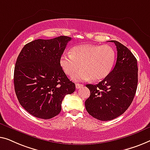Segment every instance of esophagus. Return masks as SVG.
<instances>
[{
	"instance_id": "esophagus-1",
	"label": "esophagus",
	"mask_w": 150,
	"mask_h": 150,
	"mask_svg": "<svg viewBox=\"0 0 150 150\" xmlns=\"http://www.w3.org/2000/svg\"><path fill=\"white\" fill-rule=\"evenodd\" d=\"M83 86V84H79V83H76L75 84V87L77 89H79V88H82Z\"/></svg>"
}]
</instances>
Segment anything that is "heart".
I'll list each match as a JSON object with an SVG mask.
<instances>
[{
    "instance_id": "1",
    "label": "heart",
    "mask_w": 150,
    "mask_h": 150,
    "mask_svg": "<svg viewBox=\"0 0 150 150\" xmlns=\"http://www.w3.org/2000/svg\"><path fill=\"white\" fill-rule=\"evenodd\" d=\"M115 62V52L108 45H80L73 47L71 54L64 53L60 58V64L67 75L73 76L75 81H99L112 71Z\"/></svg>"
}]
</instances>
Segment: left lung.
Segmentation results:
<instances>
[{
	"instance_id": "left-lung-1",
	"label": "left lung",
	"mask_w": 150,
	"mask_h": 150,
	"mask_svg": "<svg viewBox=\"0 0 150 150\" xmlns=\"http://www.w3.org/2000/svg\"><path fill=\"white\" fill-rule=\"evenodd\" d=\"M117 48L115 67L96 85L87 84L90 96L85 101L86 111L101 121L115 119L125 112L133 100L138 83L137 60L126 46L110 41Z\"/></svg>"
}]
</instances>
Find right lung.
Returning <instances> with one entry per match:
<instances>
[{
  "mask_svg": "<svg viewBox=\"0 0 150 150\" xmlns=\"http://www.w3.org/2000/svg\"><path fill=\"white\" fill-rule=\"evenodd\" d=\"M71 40L67 36L35 40L24 45L17 58L15 92L20 105L33 116L45 120L56 116L64 97L75 90L60 64Z\"/></svg>",
  "mask_w": 150,
  "mask_h": 150,
  "instance_id": "obj_1",
  "label": "right lung"
}]
</instances>
